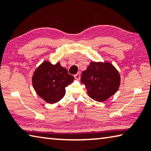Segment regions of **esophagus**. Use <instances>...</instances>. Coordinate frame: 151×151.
Segmentation results:
<instances>
[{
  "mask_svg": "<svg viewBox=\"0 0 151 151\" xmlns=\"http://www.w3.org/2000/svg\"><path fill=\"white\" fill-rule=\"evenodd\" d=\"M75 79H76V80H79V79H80V78H81V75H80V73H77V74H76V75H75Z\"/></svg>",
  "mask_w": 151,
  "mask_h": 151,
  "instance_id": "34e87169",
  "label": "esophagus"
}]
</instances>
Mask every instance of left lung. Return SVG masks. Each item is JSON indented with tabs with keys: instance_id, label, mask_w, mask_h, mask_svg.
<instances>
[{
	"instance_id": "left-lung-1",
	"label": "left lung",
	"mask_w": 151,
	"mask_h": 151,
	"mask_svg": "<svg viewBox=\"0 0 151 151\" xmlns=\"http://www.w3.org/2000/svg\"><path fill=\"white\" fill-rule=\"evenodd\" d=\"M81 82L85 85L88 95L93 100L104 102L116 93L121 76L109 62H94L82 73Z\"/></svg>"
}]
</instances>
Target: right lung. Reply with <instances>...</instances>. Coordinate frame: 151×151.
Returning <instances> with one entry per match:
<instances>
[{
	"label": "right lung",
	"mask_w": 151,
	"mask_h": 151,
	"mask_svg": "<svg viewBox=\"0 0 151 151\" xmlns=\"http://www.w3.org/2000/svg\"><path fill=\"white\" fill-rule=\"evenodd\" d=\"M74 76L60 65L59 62L52 65L45 60L36 68L32 77L33 88L45 102L54 104L65 94V87L73 83Z\"/></svg>",
	"instance_id": "obj_1"
}]
</instances>
